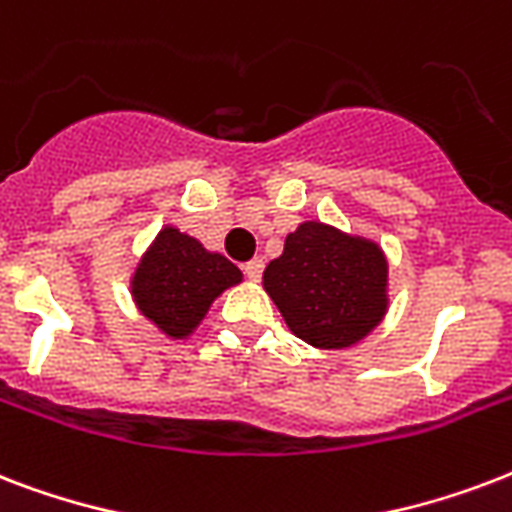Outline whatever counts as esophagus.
Wrapping results in <instances>:
<instances>
[{
  "label": "esophagus",
  "mask_w": 512,
  "mask_h": 512,
  "mask_svg": "<svg viewBox=\"0 0 512 512\" xmlns=\"http://www.w3.org/2000/svg\"><path fill=\"white\" fill-rule=\"evenodd\" d=\"M263 268H265L263 260H260V257H255V260L244 263V276H247L249 281H257L260 276H263Z\"/></svg>",
  "instance_id": "esophagus-1"
}]
</instances>
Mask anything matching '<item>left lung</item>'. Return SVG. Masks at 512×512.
Wrapping results in <instances>:
<instances>
[{
	"mask_svg": "<svg viewBox=\"0 0 512 512\" xmlns=\"http://www.w3.org/2000/svg\"><path fill=\"white\" fill-rule=\"evenodd\" d=\"M385 281L377 244L324 223L289 233L284 255L263 273L287 327L316 348H348L369 335L385 313Z\"/></svg>",
	"mask_w": 512,
	"mask_h": 512,
	"instance_id": "8db88e82",
	"label": "left lung"
}]
</instances>
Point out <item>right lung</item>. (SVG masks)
<instances>
[{
    "mask_svg": "<svg viewBox=\"0 0 512 512\" xmlns=\"http://www.w3.org/2000/svg\"><path fill=\"white\" fill-rule=\"evenodd\" d=\"M241 281V271L212 255L177 228H164L138 265L132 295L156 327L170 337L191 335L223 289Z\"/></svg>",
    "mask_w": 512,
    "mask_h": 512,
    "instance_id": "1",
    "label": "right lung"
}]
</instances>
